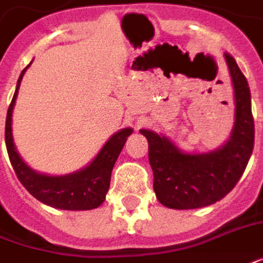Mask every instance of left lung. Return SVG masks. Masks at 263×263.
Masks as SVG:
<instances>
[{"mask_svg": "<svg viewBox=\"0 0 263 263\" xmlns=\"http://www.w3.org/2000/svg\"><path fill=\"white\" fill-rule=\"evenodd\" d=\"M224 60L235 92V125L220 148L189 154L164 135L149 129L139 131L148 139L155 196L165 207L187 210L219 201L236 185L251 158L255 141L251 90L236 60L229 53H224Z\"/></svg>", "mask_w": 263, "mask_h": 263, "instance_id": "1", "label": "left lung"}]
</instances>
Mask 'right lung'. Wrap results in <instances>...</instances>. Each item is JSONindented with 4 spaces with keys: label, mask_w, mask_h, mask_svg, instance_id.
I'll return each mask as SVG.
<instances>
[{
    "label": "right lung",
    "mask_w": 263,
    "mask_h": 263,
    "mask_svg": "<svg viewBox=\"0 0 263 263\" xmlns=\"http://www.w3.org/2000/svg\"><path fill=\"white\" fill-rule=\"evenodd\" d=\"M27 67L20 74L15 93L12 96L5 121V145L20 183L26 187V190L31 196L47 206L62 210H92L99 207L105 201L110 184L112 168L124 148L126 138L132 134V128H124L114 134L99 151V154L95 157L93 161L79 171L66 176H47L34 171L23 161V158L17 153L11 128L12 109Z\"/></svg>",
    "instance_id": "add662e5"
}]
</instances>
